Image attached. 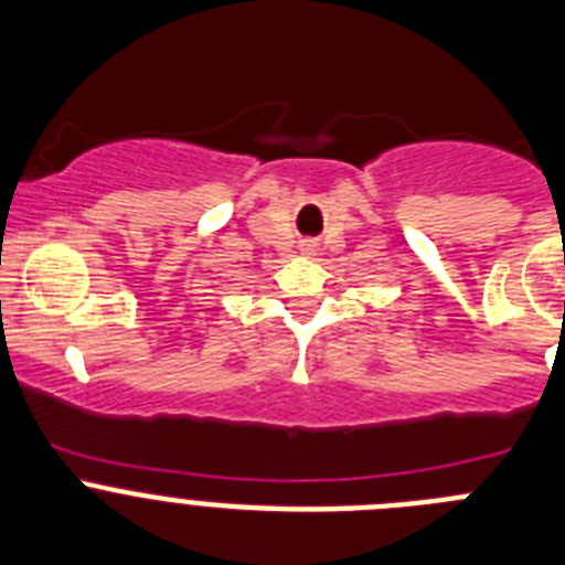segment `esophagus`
<instances>
[{
  "label": "esophagus",
  "mask_w": 565,
  "mask_h": 565,
  "mask_svg": "<svg viewBox=\"0 0 565 565\" xmlns=\"http://www.w3.org/2000/svg\"><path fill=\"white\" fill-rule=\"evenodd\" d=\"M303 250H312V245H309V242H307V245H303Z\"/></svg>",
  "instance_id": "1"
}]
</instances>
